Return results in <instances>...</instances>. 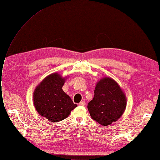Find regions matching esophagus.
<instances>
[{"mask_svg":"<svg viewBox=\"0 0 160 160\" xmlns=\"http://www.w3.org/2000/svg\"><path fill=\"white\" fill-rule=\"evenodd\" d=\"M79 105H80V106H84V105H85V102H84V101L80 102L79 103Z\"/></svg>","mask_w":160,"mask_h":160,"instance_id":"1","label":"esophagus"}]
</instances>
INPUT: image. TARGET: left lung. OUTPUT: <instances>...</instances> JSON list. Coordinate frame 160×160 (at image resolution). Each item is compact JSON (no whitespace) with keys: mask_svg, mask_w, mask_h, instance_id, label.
I'll list each match as a JSON object with an SVG mask.
<instances>
[{"mask_svg":"<svg viewBox=\"0 0 160 160\" xmlns=\"http://www.w3.org/2000/svg\"><path fill=\"white\" fill-rule=\"evenodd\" d=\"M126 106L125 94L119 85L113 79L104 77L97 82L88 109L94 121L102 126H108L119 119Z\"/></svg>","mask_w":160,"mask_h":160,"instance_id":"left-lung-1","label":"left lung"}]
</instances>
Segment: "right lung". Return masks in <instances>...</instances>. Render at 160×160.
Returning <instances> with one entry per match:
<instances>
[{
  "label": "right lung",
  "instance_id": "add662e5",
  "mask_svg": "<svg viewBox=\"0 0 160 160\" xmlns=\"http://www.w3.org/2000/svg\"><path fill=\"white\" fill-rule=\"evenodd\" d=\"M66 78L58 73L45 78L33 92V104L38 113L51 122H58L68 117L77 107L62 88Z\"/></svg>",
  "mask_w": 160,
  "mask_h": 160
}]
</instances>
